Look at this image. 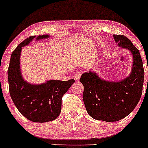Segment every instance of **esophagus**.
Segmentation results:
<instances>
[{"mask_svg": "<svg viewBox=\"0 0 148 148\" xmlns=\"http://www.w3.org/2000/svg\"><path fill=\"white\" fill-rule=\"evenodd\" d=\"M81 76H82V73L78 72L75 74V77H74V78H75L76 80H79V79L80 77H81Z\"/></svg>", "mask_w": 148, "mask_h": 148, "instance_id": "obj_1", "label": "esophagus"}]
</instances>
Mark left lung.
<instances>
[{
  "instance_id": "8db88e82",
  "label": "left lung",
  "mask_w": 148,
  "mask_h": 148,
  "mask_svg": "<svg viewBox=\"0 0 148 148\" xmlns=\"http://www.w3.org/2000/svg\"><path fill=\"white\" fill-rule=\"evenodd\" d=\"M118 45L132 53L133 65L130 75L122 81L101 79L92 71L82 75L84 86L83 100L89 115L95 119L113 122L125 118L137 106L143 93L144 68L139 50L124 35L114 34Z\"/></svg>"
}]
</instances>
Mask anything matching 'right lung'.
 Returning a JSON list of instances; mask_svg holds the SVG:
<instances>
[{
  "instance_id": "right-lung-1",
  "label": "right lung",
  "mask_w": 148,
  "mask_h": 148,
  "mask_svg": "<svg viewBox=\"0 0 148 148\" xmlns=\"http://www.w3.org/2000/svg\"><path fill=\"white\" fill-rule=\"evenodd\" d=\"M38 36L36 40L48 38ZM35 36L23 41L11 53L8 79L9 92L14 105L25 118L33 122H48L58 118L61 110L62 97L74 83L68 81L49 80L42 84H32L24 81L20 71V55L22 47L27 45Z\"/></svg>"
}]
</instances>
